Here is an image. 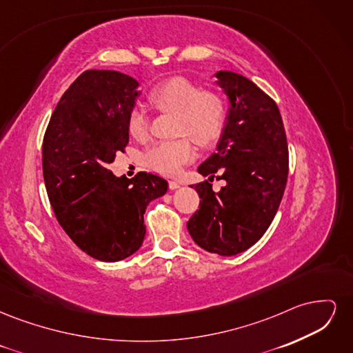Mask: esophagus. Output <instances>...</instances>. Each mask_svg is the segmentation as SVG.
<instances>
[{"label": "esophagus", "mask_w": 353, "mask_h": 353, "mask_svg": "<svg viewBox=\"0 0 353 353\" xmlns=\"http://www.w3.org/2000/svg\"><path fill=\"white\" fill-rule=\"evenodd\" d=\"M179 188V183H176V181H169V190H176Z\"/></svg>", "instance_id": "34e87169"}]
</instances>
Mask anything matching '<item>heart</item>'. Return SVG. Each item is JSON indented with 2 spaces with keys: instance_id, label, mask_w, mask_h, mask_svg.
Returning <instances> with one entry per match:
<instances>
[{
  "instance_id": "1",
  "label": "heart",
  "mask_w": 353,
  "mask_h": 353,
  "mask_svg": "<svg viewBox=\"0 0 353 353\" xmlns=\"http://www.w3.org/2000/svg\"><path fill=\"white\" fill-rule=\"evenodd\" d=\"M148 101L160 113L176 114L175 132L191 136L203 147L215 144L225 130V95L216 90H203L200 83L188 78L172 77L157 83L148 94ZM128 130L140 141L150 134V119L140 105L128 114ZM190 139L181 137L156 143L144 154L145 165L168 176L179 174L196 157V147Z\"/></svg>"
}]
</instances>
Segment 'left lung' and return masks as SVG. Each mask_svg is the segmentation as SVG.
<instances>
[{
	"instance_id": "obj_1",
	"label": "left lung",
	"mask_w": 353,
	"mask_h": 353,
	"mask_svg": "<svg viewBox=\"0 0 353 353\" xmlns=\"http://www.w3.org/2000/svg\"><path fill=\"white\" fill-rule=\"evenodd\" d=\"M228 95V122L218 152L199 166L228 185L219 194L208 181L194 185L200 209L187 222L190 236L210 253L234 256L248 250L268 230L284 194L288 147L279 105L261 88L234 72H218Z\"/></svg>"
}]
</instances>
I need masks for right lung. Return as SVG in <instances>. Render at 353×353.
<instances>
[{
  "mask_svg": "<svg viewBox=\"0 0 353 353\" xmlns=\"http://www.w3.org/2000/svg\"><path fill=\"white\" fill-rule=\"evenodd\" d=\"M138 82L114 70H85L63 94L42 141V170L54 215L91 258L117 262L141 248L148 203L168 183L138 172L117 178L108 169L130 143L128 114Z\"/></svg>",
  "mask_w": 353,
  "mask_h": 353,
  "instance_id": "1",
  "label": "right lung"
}]
</instances>
